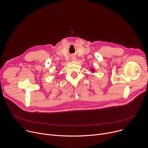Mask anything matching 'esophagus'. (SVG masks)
Returning <instances> with one entry per match:
<instances>
[{
  "instance_id": "1",
  "label": "esophagus",
  "mask_w": 148,
  "mask_h": 148,
  "mask_svg": "<svg viewBox=\"0 0 148 148\" xmlns=\"http://www.w3.org/2000/svg\"><path fill=\"white\" fill-rule=\"evenodd\" d=\"M73 60H74V61H75V60H76V58H75V57H74V58H73Z\"/></svg>"
}]
</instances>
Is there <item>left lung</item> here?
Masks as SVG:
<instances>
[{
	"label": "left lung",
	"mask_w": 148,
	"mask_h": 148,
	"mask_svg": "<svg viewBox=\"0 0 148 148\" xmlns=\"http://www.w3.org/2000/svg\"><path fill=\"white\" fill-rule=\"evenodd\" d=\"M94 71V69H92V71Z\"/></svg>",
	"instance_id": "left-lung-1"
}]
</instances>
